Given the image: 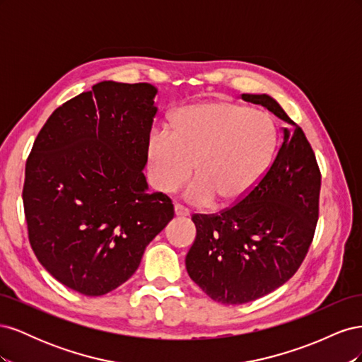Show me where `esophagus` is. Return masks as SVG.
<instances>
[{"label":"esophagus","mask_w":362,"mask_h":362,"mask_svg":"<svg viewBox=\"0 0 362 362\" xmlns=\"http://www.w3.org/2000/svg\"><path fill=\"white\" fill-rule=\"evenodd\" d=\"M175 214L180 217H187V216H190V210L181 204H175Z\"/></svg>","instance_id":"esophagus-1"}]
</instances>
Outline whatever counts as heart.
<instances>
[{"mask_svg":"<svg viewBox=\"0 0 362 362\" xmlns=\"http://www.w3.org/2000/svg\"><path fill=\"white\" fill-rule=\"evenodd\" d=\"M278 144L275 122L266 112L226 100L196 103L175 110L166 131L146 139L149 180L173 193L198 175L185 192L194 204L243 201L264 177Z\"/></svg>","mask_w":362,"mask_h":362,"instance_id":"obj_1","label":"heart"}]
</instances>
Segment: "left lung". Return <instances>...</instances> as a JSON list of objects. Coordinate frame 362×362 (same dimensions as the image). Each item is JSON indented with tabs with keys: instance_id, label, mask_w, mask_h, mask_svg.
<instances>
[{
	"instance_id": "8db88e82",
	"label": "left lung",
	"mask_w": 362,
	"mask_h": 362,
	"mask_svg": "<svg viewBox=\"0 0 362 362\" xmlns=\"http://www.w3.org/2000/svg\"><path fill=\"white\" fill-rule=\"evenodd\" d=\"M290 124L275 158L243 201L214 214H193L189 276L225 305L247 303L286 284L303 262L319 221L322 173L302 128L269 95H247Z\"/></svg>"
}]
</instances>
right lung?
<instances>
[{
  "label": "right lung",
  "mask_w": 362,
  "mask_h": 362,
  "mask_svg": "<svg viewBox=\"0 0 362 362\" xmlns=\"http://www.w3.org/2000/svg\"><path fill=\"white\" fill-rule=\"evenodd\" d=\"M156 95L148 83H98L54 110L27 158L31 249L54 278L81 294L122 286L173 218L172 199L148 193L144 175Z\"/></svg>",
  "instance_id": "obj_1"
}]
</instances>
